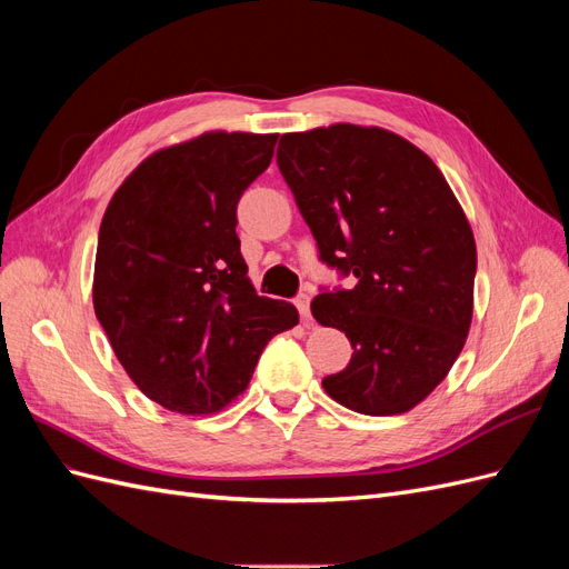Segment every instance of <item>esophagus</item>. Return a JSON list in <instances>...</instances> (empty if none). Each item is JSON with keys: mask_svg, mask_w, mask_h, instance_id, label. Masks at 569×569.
I'll return each mask as SVG.
<instances>
[{"mask_svg": "<svg viewBox=\"0 0 569 569\" xmlns=\"http://www.w3.org/2000/svg\"><path fill=\"white\" fill-rule=\"evenodd\" d=\"M295 303H297V308H299V316H301L303 325L311 322V297L301 295V297H299Z\"/></svg>", "mask_w": 569, "mask_h": 569, "instance_id": "esophagus-1", "label": "esophagus"}]
</instances>
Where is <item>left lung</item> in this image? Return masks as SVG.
<instances>
[{
	"mask_svg": "<svg viewBox=\"0 0 569 569\" xmlns=\"http://www.w3.org/2000/svg\"><path fill=\"white\" fill-rule=\"evenodd\" d=\"M278 166L322 261L358 280L311 303L353 347L325 391L363 416L408 412L449 375L472 322L477 247L453 189L422 149L375 126L287 132Z\"/></svg>",
	"mask_w": 569,
	"mask_h": 569,
	"instance_id": "left-lung-1",
	"label": "left lung"
}]
</instances>
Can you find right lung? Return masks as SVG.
Instances as JSON below:
<instances>
[{"mask_svg":"<svg viewBox=\"0 0 569 569\" xmlns=\"http://www.w3.org/2000/svg\"><path fill=\"white\" fill-rule=\"evenodd\" d=\"M278 134L203 132L153 151L101 218L92 301L130 380L159 406L211 416L251 380L266 343L299 322L258 297L239 253L237 201Z\"/></svg>","mask_w":569,"mask_h":569,"instance_id":"1","label":"right lung"}]
</instances>
